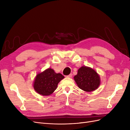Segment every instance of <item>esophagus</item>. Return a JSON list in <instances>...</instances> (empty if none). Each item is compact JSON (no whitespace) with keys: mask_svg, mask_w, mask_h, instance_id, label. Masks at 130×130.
I'll return each mask as SVG.
<instances>
[{"mask_svg":"<svg viewBox=\"0 0 130 130\" xmlns=\"http://www.w3.org/2000/svg\"><path fill=\"white\" fill-rule=\"evenodd\" d=\"M72 76H73L72 74H69V75H67V77H69V78H71V77H72Z\"/></svg>","mask_w":130,"mask_h":130,"instance_id":"obj_1","label":"esophagus"}]
</instances>
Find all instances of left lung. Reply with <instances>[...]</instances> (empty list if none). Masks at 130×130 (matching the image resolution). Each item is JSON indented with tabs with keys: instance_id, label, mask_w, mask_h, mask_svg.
<instances>
[{
	"instance_id": "obj_1",
	"label": "left lung",
	"mask_w": 130,
	"mask_h": 130,
	"mask_svg": "<svg viewBox=\"0 0 130 130\" xmlns=\"http://www.w3.org/2000/svg\"><path fill=\"white\" fill-rule=\"evenodd\" d=\"M74 79L78 88L87 92L96 90L101 84L99 75L94 69L86 66H82L78 69Z\"/></svg>"
}]
</instances>
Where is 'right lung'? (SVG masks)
I'll return each mask as SVG.
<instances>
[{"label":"right lung","mask_w":130,"mask_h":130,"mask_svg":"<svg viewBox=\"0 0 130 130\" xmlns=\"http://www.w3.org/2000/svg\"><path fill=\"white\" fill-rule=\"evenodd\" d=\"M64 78V76L61 73H56L54 69L49 68L36 75L33 87L40 95L48 96L54 93L58 84Z\"/></svg>","instance_id":"right-lung-1"}]
</instances>
